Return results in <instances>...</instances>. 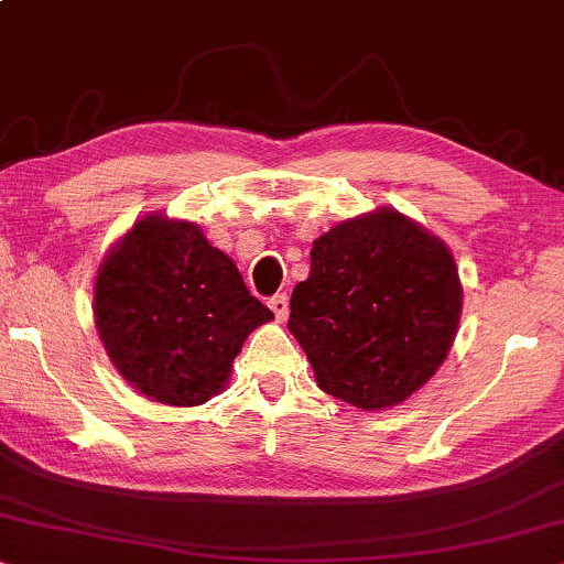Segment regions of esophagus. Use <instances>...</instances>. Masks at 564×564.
<instances>
[{"label":"esophagus","mask_w":564,"mask_h":564,"mask_svg":"<svg viewBox=\"0 0 564 564\" xmlns=\"http://www.w3.org/2000/svg\"><path fill=\"white\" fill-rule=\"evenodd\" d=\"M270 310H273V314L278 319H286L289 317V296L286 294H275L273 299L268 302Z\"/></svg>","instance_id":"34e87169"}]
</instances>
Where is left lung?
<instances>
[{
	"label": "left lung",
	"mask_w": 564,
	"mask_h": 564,
	"mask_svg": "<svg viewBox=\"0 0 564 564\" xmlns=\"http://www.w3.org/2000/svg\"><path fill=\"white\" fill-rule=\"evenodd\" d=\"M291 294L289 329L322 392L360 410L394 408L438 371L462 314L448 247L394 208L314 239Z\"/></svg>",
	"instance_id": "obj_1"
}]
</instances>
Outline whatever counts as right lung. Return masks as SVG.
Listing matches in <instances>:
<instances>
[{"label":"right lung","mask_w":564,"mask_h":564,"mask_svg":"<svg viewBox=\"0 0 564 564\" xmlns=\"http://www.w3.org/2000/svg\"><path fill=\"white\" fill-rule=\"evenodd\" d=\"M273 312L198 224L144 216L105 254L95 325L120 377L162 404L193 408L227 387L247 335Z\"/></svg>","instance_id":"obj_1"}]
</instances>
